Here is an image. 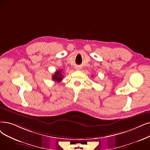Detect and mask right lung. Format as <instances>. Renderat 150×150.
<instances>
[{"mask_svg":"<svg viewBox=\"0 0 150 150\" xmlns=\"http://www.w3.org/2000/svg\"><path fill=\"white\" fill-rule=\"evenodd\" d=\"M62 71L61 70H57L56 71L55 74L53 75V77H52V79H53V81L58 82V83L61 81V80H62V78H63Z\"/></svg>","mask_w":150,"mask_h":150,"instance_id":"1","label":"right lung"}]
</instances>
